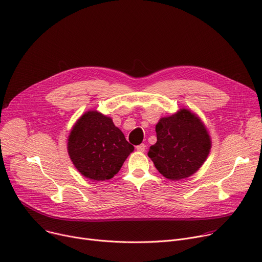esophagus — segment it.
Wrapping results in <instances>:
<instances>
[{
	"label": "esophagus",
	"instance_id": "1",
	"mask_svg": "<svg viewBox=\"0 0 262 262\" xmlns=\"http://www.w3.org/2000/svg\"><path fill=\"white\" fill-rule=\"evenodd\" d=\"M136 150H137L138 152H145V150H146V145H145V144H140V145L136 146Z\"/></svg>",
	"mask_w": 262,
	"mask_h": 262
}]
</instances>
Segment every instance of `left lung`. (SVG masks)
<instances>
[{
    "instance_id": "obj_1",
    "label": "left lung",
    "mask_w": 262,
    "mask_h": 262,
    "mask_svg": "<svg viewBox=\"0 0 262 262\" xmlns=\"http://www.w3.org/2000/svg\"><path fill=\"white\" fill-rule=\"evenodd\" d=\"M155 131L157 142L150 147L148 156L158 172L170 180L193 175L210 154L209 132L198 115L189 109L162 117Z\"/></svg>"
}]
</instances>
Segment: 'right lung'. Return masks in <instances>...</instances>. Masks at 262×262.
Instances as JSON below:
<instances>
[{"instance_id":"1","label":"right lung","mask_w":262,"mask_h":262,"mask_svg":"<svg viewBox=\"0 0 262 262\" xmlns=\"http://www.w3.org/2000/svg\"><path fill=\"white\" fill-rule=\"evenodd\" d=\"M67 149L80 174L94 182H103L118 173L134 147L111 117L89 110L73 125Z\"/></svg>"}]
</instances>
